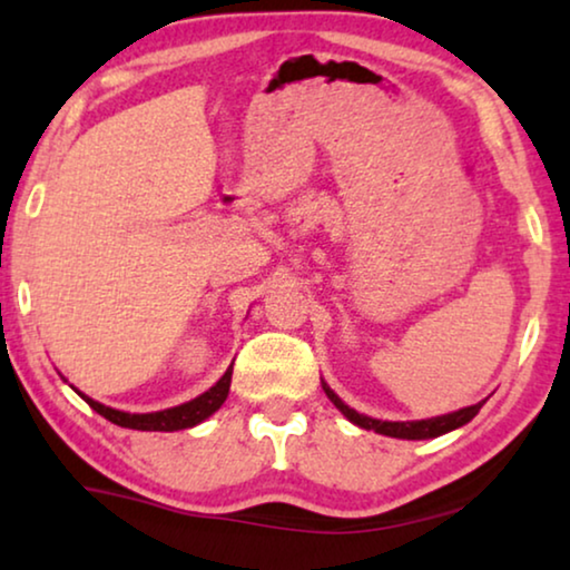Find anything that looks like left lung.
I'll use <instances>...</instances> for the list:
<instances>
[{
    "label": "left lung",
    "mask_w": 570,
    "mask_h": 570,
    "mask_svg": "<svg viewBox=\"0 0 570 570\" xmlns=\"http://www.w3.org/2000/svg\"><path fill=\"white\" fill-rule=\"evenodd\" d=\"M322 387H324V393H327V399L334 405H337V411H342V415H345L347 421L355 423V426L375 431V433H383V436L409 439V441L436 439V436H441V433H449V431H454L459 426H464V423L472 421L484 405V401H480L474 405H466V409H459L454 413L436 415V419H423V421H377V419H370V415L357 413L355 409H350V405L342 401L327 383H322Z\"/></svg>",
    "instance_id": "8db88e82"
}]
</instances>
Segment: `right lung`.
I'll return each mask as SVG.
<instances>
[{
	"mask_svg": "<svg viewBox=\"0 0 570 570\" xmlns=\"http://www.w3.org/2000/svg\"><path fill=\"white\" fill-rule=\"evenodd\" d=\"M230 375H233V365L225 370V375L210 387V391H205L203 395H197V399L187 401L183 405H175V409L155 411V413L116 411V409H108V405L98 403L94 399H88V395H83L80 391H76V393L90 405V409H94L96 413H101L106 421L116 423V426L137 429V431H183V429L197 426V423H203L205 419H210V415L220 409L225 399H228Z\"/></svg>",
	"mask_w": 570,
	"mask_h": 570,
	"instance_id": "1",
	"label": "right lung"
}]
</instances>
